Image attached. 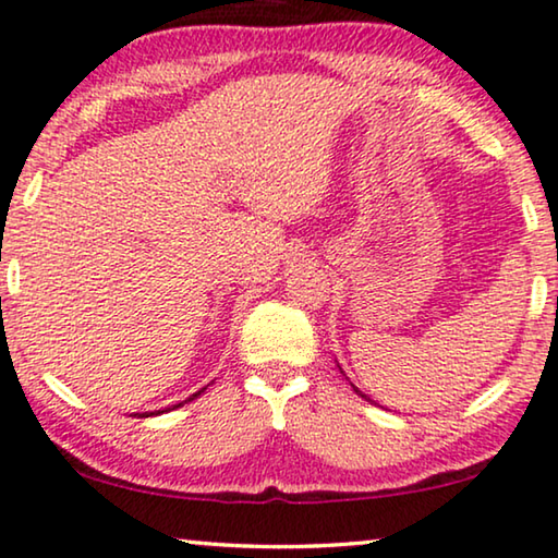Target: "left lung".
<instances>
[{
	"label": "left lung",
	"instance_id": "8db88e82",
	"mask_svg": "<svg viewBox=\"0 0 558 558\" xmlns=\"http://www.w3.org/2000/svg\"><path fill=\"white\" fill-rule=\"evenodd\" d=\"M351 387H354V384H351ZM354 391H356V395H359V397H364V399H366V402H372V399H368V397L364 395V391H361L359 387H354Z\"/></svg>",
	"mask_w": 558,
	"mask_h": 558
}]
</instances>
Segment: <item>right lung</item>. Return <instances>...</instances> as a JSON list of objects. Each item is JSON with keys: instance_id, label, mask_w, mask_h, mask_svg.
Here are the masks:
<instances>
[{"instance_id": "right-lung-1", "label": "right lung", "mask_w": 558, "mask_h": 558, "mask_svg": "<svg viewBox=\"0 0 558 558\" xmlns=\"http://www.w3.org/2000/svg\"><path fill=\"white\" fill-rule=\"evenodd\" d=\"M204 389H207V387H204ZM204 389L194 391V395H192L190 399H184V402H179V404H174V407H167V410H159V412H144V414H138V417H151V414H161V412H171V410H177V407H182V404H186V402H192V399H197ZM133 417H136V414H133Z\"/></svg>"}]
</instances>
